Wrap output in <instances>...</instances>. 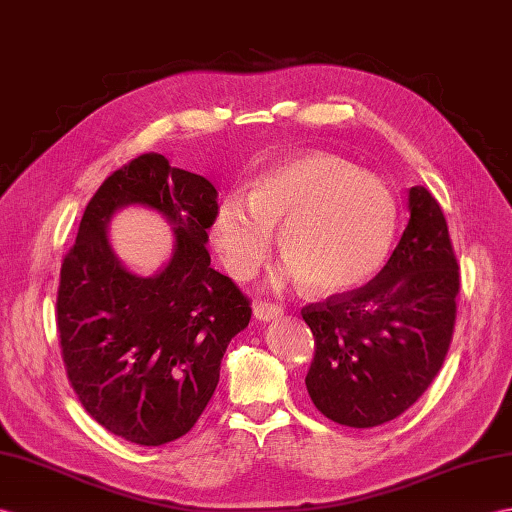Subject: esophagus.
<instances>
[{
  "instance_id": "34e87169",
  "label": "esophagus",
  "mask_w": 512,
  "mask_h": 512,
  "mask_svg": "<svg viewBox=\"0 0 512 512\" xmlns=\"http://www.w3.org/2000/svg\"><path fill=\"white\" fill-rule=\"evenodd\" d=\"M253 314L259 320H272L283 314V307L275 305V303H268V301H255L253 305Z\"/></svg>"
}]
</instances>
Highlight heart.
Segmentation results:
<instances>
[{
	"mask_svg": "<svg viewBox=\"0 0 512 512\" xmlns=\"http://www.w3.org/2000/svg\"><path fill=\"white\" fill-rule=\"evenodd\" d=\"M399 209L390 187L336 154L310 152L259 174L251 194L227 196L211 233L233 279H251L272 251L288 257L283 277L320 292L353 290L371 279L395 240Z\"/></svg>",
	"mask_w": 512,
	"mask_h": 512,
	"instance_id": "heart-1",
	"label": "heart"
}]
</instances>
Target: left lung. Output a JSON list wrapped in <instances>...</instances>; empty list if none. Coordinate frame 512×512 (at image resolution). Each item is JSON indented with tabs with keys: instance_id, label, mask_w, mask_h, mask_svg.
Masks as SVG:
<instances>
[{
	"instance_id": "left-lung-1",
	"label": "left lung",
	"mask_w": 512,
	"mask_h": 512,
	"mask_svg": "<svg viewBox=\"0 0 512 512\" xmlns=\"http://www.w3.org/2000/svg\"><path fill=\"white\" fill-rule=\"evenodd\" d=\"M408 200L410 222L386 266L362 288L301 310L314 334L307 392L340 425L375 427L406 412L454 336L460 272L447 220L425 187Z\"/></svg>"
}]
</instances>
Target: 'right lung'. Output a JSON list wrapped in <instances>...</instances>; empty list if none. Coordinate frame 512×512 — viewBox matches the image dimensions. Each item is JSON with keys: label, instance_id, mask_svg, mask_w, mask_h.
Instances as JSON below:
<instances>
[{"label": "right lung", "instance_id": "obj_1", "mask_svg": "<svg viewBox=\"0 0 512 512\" xmlns=\"http://www.w3.org/2000/svg\"><path fill=\"white\" fill-rule=\"evenodd\" d=\"M126 204L157 208L175 224L177 248L159 276L139 278L105 237ZM218 192L205 176L139 154L93 194L61 266L56 327L71 388L111 434L146 447L185 436L220 379V362L251 320V301L211 268L207 229Z\"/></svg>", "mask_w": 512, "mask_h": 512}]
</instances>
